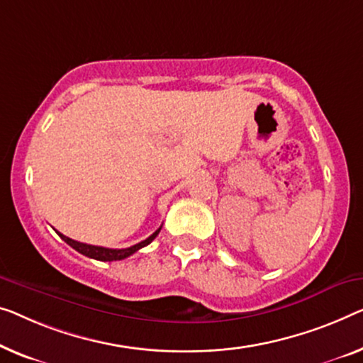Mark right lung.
<instances>
[{
  "mask_svg": "<svg viewBox=\"0 0 363 363\" xmlns=\"http://www.w3.org/2000/svg\"><path fill=\"white\" fill-rule=\"evenodd\" d=\"M161 231V226L158 230L155 231L153 235L148 236L147 240H143L142 242H138V245H133L130 247H125V250H111V247H102V246H93V245H86V242H79V241H74L72 238L62 235L60 231H57L58 236L62 238V240L67 242L73 247V250H77L78 252L83 254V256H88L91 259H96V261H122V259H125L128 256H132L133 252H137L138 250H142V247L148 246L151 241L155 240L158 233Z\"/></svg>",
  "mask_w": 363,
  "mask_h": 363,
  "instance_id": "1",
  "label": "right lung"
}]
</instances>
